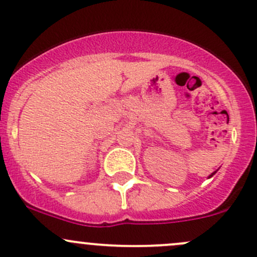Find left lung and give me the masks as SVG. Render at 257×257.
I'll return each mask as SVG.
<instances>
[{"label":"left lung","mask_w":257,"mask_h":257,"mask_svg":"<svg viewBox=\"0 0 257 257\" xmlns=\"http://www.w3.org/2000/svg\"><path fill=\"white\" fill-rule=\"evenodd\" d=\"M214 174H215V173H212V174H211V175H210V178H211V177H212V175H214Z\"/></svg>","instance_id":"obj_1"}]
</instances>
